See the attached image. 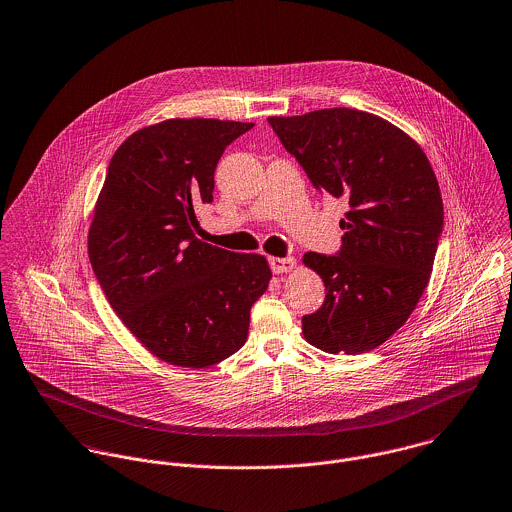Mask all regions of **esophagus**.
<instances>
[{"label": "esophagus", "instance_id": "esophagus-1", "mask_svg": "<svg viewBox=\"0 0 512 512\" xmlns=\"http://www.w3.org/2000/svg\"><path fill=\"white\" fill-rule=\"evenodd\" d=\"M270 266L274 274H288L295 268V258H272Z\"/></svg>", "mask_w": 512, "mask_h": 512}]
</instances>
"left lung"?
I'll return each instance as SVG.
<instances>
[{
	"label": "left lung",
	"mask_w": 512,
	"mask_h": 512,
	"mask_svg": "<svg viewBox=\"0 0 512 512\" xmlns=\"http://www.w3.org/2000/svg\"><path fill=\"white\" fill-rule=\"evenodd\" d=\"M268 122L313 187L349 205L341 250L303 256L327 292L303 315V335L325 353L372 351L406 323L430 282L443 230L436 173L408 134L363 110Z\"/></svg>",
	"instance_id": "1"
}]
</instances>
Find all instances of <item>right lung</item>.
I'll return each instance as SVG.
<instances>
[{
    "label": "right lung",
    "instance_id": "right-lung-1",
    "mask_svg": "<svg viewBox=\"0 0 512 512\" xmlns=\"http://www.w3.org/2000/svg\"><path fill=\"white\" fill-rule=\"evenodd\" d=\"M254 124L175 118L132 134L110 159L88 230V258L112 309L157 359L213 366L248 337L272 272L195 236L222 151Z\"/></svg>",
    "mask_w": 512,
    "mask_h": 512
}]
</instances>
